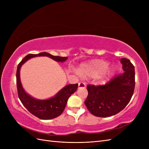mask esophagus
<instances>
[{
  "label": "esophagus",
  "instance_id": "obj_1",
  "mask_svg": "<svg viewBox=\"0 0 149 149\" xmlns=\"http://www.w3.org/2000/svg\"><path fill=\"white\" fill-rule=\"evenodd\" d=\"M86 87V84L85 83L83 82H79L78 83V88H84Z\"/></svg>",
  "mask_w": 149,
  "mask_h": 149
}]
</instances>
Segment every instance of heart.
Wrapping results in <instances>:
<instances>
[{
	"instance_id": "heart-1",
	"label": "heart",
	"mask_w": 149,
	"mask_h": 149,
	"mask_svg": "<svg viewBox=\"0 0 149 149\" xmlns=\"http://www.w3.org/2000/svg\"><path fill=\"white\" fill-rule=\"evenodd\" d=\"M108 63L102 60H94L81 65L77 70V73L82 77H95L97 75L98 80L101 81L106 76L113 74L112 70H104Z\"/></svg>"
}]
</instances>
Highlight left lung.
<instances>
[{
  "mask_svg": "<svg viewBox=\"0 0 149 149\" xmlns=\"http://www.w3.org/2000/svg\"><path fill=\"white\" fill-rule=\"evenodd\" d=\"M124 73L104 85L88 84V95L84 101L92 114L106 118L119 113L131 100L135 88V69L130 61L121 58Z\"/></svg>",
  "mask_w": 149,
  "mask_h": 149,
  "instance_id": "1",
  "label": "left lung"
}]
</instances>
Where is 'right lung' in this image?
Here are the masks:
<instances>
[{
	"instance_id": "right-lung-1",
	"label": "right lung",
	"mask_w": 149,
	"mask_h": 149,
	"mask_svg": "<svg viewBox=\"0 0 149 149\" xmlns=\"http://www.w3.org/2000/svg\"><path fill=\"white\" fill-rule=\"evenodd\" d=\"M35 56H48L58 62H63L67 60L68 57L53 56L51 54L42 52L38 54H29L18 65L16 78L18 96L20 101L25 107L31 114L38 118L48 120L55 118L60 116L63 112L68 98L77 90L78 84H71L66 86L61 91L56 94L55 96L47 100H38L33 98L26 94L22 88L20 79V69L21 66L30 58Z\"/></svg>"
}]
</instances>
